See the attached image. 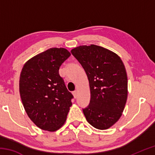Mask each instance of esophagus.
<instances>
[{
	"instance_id": "esophagus-1",
	"label": "esophagus",
	"mask_w": 155,
	"mask_h": 155,
	"mask_svg": "<svg viewBox=\"0 0 155 155\" xmlns=\"http://www.w3.org/2000/svg\"><path fill=\"white\" fill-rule=\"evenodd\" d=\"M72 94H73V96H74V98H77V91H72Z\"/></svg>"
}]
</instances>
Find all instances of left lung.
Returning <instances> with one entry per match:
<instances>
[{"instance_id":"8db88e82","label":"left lung","mask_w":155,"mask_h":155,"mask_svg":"<svg viewBox=\"0 0 155 155\" xmlns=\"http://www.w3.org/2000/svg\"><path fill=\"white\" fill-rule=\"evenodd\" d=\"M72 54L87 76L90 103L83 109L97 129H108L120 118L128 96L127 71L120 57L103 47L91 44L73 48Z\"/></svg>"}]
</instances>
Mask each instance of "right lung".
Here are the masks:
<instances>
[{
    "label": "right lung",
    "instance_id": "obj_1",
    "mask_svg": "<svg viewBox=\"0 0 155 155\" xmlns=\"http://www.w3.org/2000/svg\"><path fill=\"white\" fill-rule=\"evenodd\" d=\"M64 48H51L25 63L20 73L19 91L28 116L37 127L56 131L66 120L72 94L59 74L70 56Z\"/></svg>",
    "mask_w": 155,
    "mask_h": 155
}]
</instances>
